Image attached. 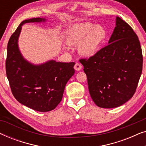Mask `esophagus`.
Wrapping results in <instances>:
<instances>
[{
    "instance_id": "obj_1",
    "label": "esophagus",
    "mask_w": 146,
    "mask_h": 146,
    "mask_svg": "<svg viewBox=\"0 0 146 146\" xmlns=\"http://www.w3.org/2000/svg\"><path fill=\"white\" fill-rule=\"evenodd\" d=\"M74 69L76 70L79 71L82 69V66L80 63L76 62L75 64V65H74Z\"/></svg>"
}]
</instances>
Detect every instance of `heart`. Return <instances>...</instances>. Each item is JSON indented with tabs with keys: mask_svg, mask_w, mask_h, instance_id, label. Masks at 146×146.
Returning a JSON list of instances; mask_svg holds the SVG:
<instances>
[{
	"mask_svg": "<svg viewBox=\"0 0 146 146\" xmlns=\"http://www.w3.org/2000/svg\"><path fill=\"white\" fill-rule=\"evenodd\" d=\"M107 37L108 32L103 26L86 23L70 29L67 40L69 44H80L79 50L81 54L91 57L98 52Z\"/></svg>",
	"mask_w": 146,
	"mask_h": 146,
	"instance_id": "obj_1",
	"label": "heart"
}]
</instances>
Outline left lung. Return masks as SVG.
<instances>
[{"instance_id": "1", "label": "left lung", "mask_w": 146, "mask_h": 146, "mask_svg": "<svg viewBox=\"0 0 146 146\" xmlns=\"http://www.w3.org/2000/svg\"><path fill=\"white\" fill-rule=\"evenodd\" d=\"M108 45L89 58H80L89 92L98 107L113 108L134 94L142 72L143 56L138 37L130 26L117 17Z\"/></svg>"}]
</instances>
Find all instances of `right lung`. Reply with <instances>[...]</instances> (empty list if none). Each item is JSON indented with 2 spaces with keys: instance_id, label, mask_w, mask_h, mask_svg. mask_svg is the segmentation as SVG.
<instances>
[{
  "instance_id": "right-lung-1",
  "label": "right lung",
  "mask_w": 146,
  "mask_h": 146,
  "mask_svg": "<svg viewBox=\"0 0 146 146\" xmlns=\"http://www.w3.org/2000/svg\"><path fill=\"white\" fill-rule=\"evenodd\" d=\"M44 19L23 21L10 38L7 46L6 73L14 97L22 104L38 111H49L62 99L65 86L75 72L74 62L50 60L35 66L25 60L18 47L22 25L40 23Z\"/></svg>"
}]
</instances>
